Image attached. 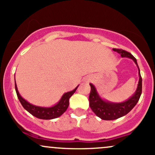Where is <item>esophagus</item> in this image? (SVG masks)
Listing matches in <instances>:
<instances>
[{
    "mask_svg": "<svg viewBox=\"0 0 155 155\" xmlns=\"http://www.w3.org/2000/svg\"><path fill=\"white\" fill-rule=\"evenodd\" d=\"M88 81H89V79H87V82H88Z\"/></svg>",
    "mask_w": 155,
    "mask_h": 155,
    "instance_id": "34e87169",
    "label": "esophagus"
}]
</instances>
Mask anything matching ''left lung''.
I'll use <instances>...</instances> for the list:
<instances>
[{
	"label": "left lung",
	"instance_id": "8db88e82",
	"mask_svg": "<svg viewBox=\"0 0 155 155\" xmlns=\"http://www.w3.org/2000/svg\"><path fill=\"white\" fill-rule=\"evenodd\" d=\"M113 50L120 53L123 58H129L134 61L139 70V82L134 94L123 102H111L103 99L99 96L95 86L90 83L91 89L89 96V105L94 114L104 120H114L126 115L137 105L142 94V78L136 58L131 53L122 49L114 48Z\"/></svg>",
	"mask_w": 155,
	"mask_h": 155
}]
</instances>
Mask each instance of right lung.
<instances>
[{"label": "right lung", "instance_id": "1", "mask_svg": "<svg viewBox=\"0 0 155 155\" xmlns=\"http://www.w3.org/2000/svg\"><path fill=\"white\" fill-rule=\"evenodd\" d=\"M15 91L16 94H17L18 98L24 108L27 110L29 113L31 114L32 116L37 117L38 119H42V120H52V119L57 118V117L62 115L66 111L68 106H69L70 98L74 94L77 87H79V85H78L73 91H69V92H67L63 94L60 100L53 106L41 107L30 104V102H28L27 100H25V99L23 98L20 95V94H19L18 91L15 79Z\"/></svg>", "mask_w": 155, "mask_h": 155}]
</instances>
